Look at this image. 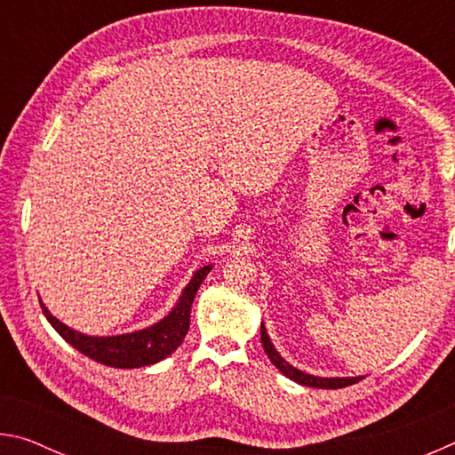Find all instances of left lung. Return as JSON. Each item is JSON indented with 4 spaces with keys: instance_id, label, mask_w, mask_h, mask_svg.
<instances>
[{
    "instance_id": "obj_1",
    "label": "left lung",
    "mask_w": 455,
    "mask_h": 455,
    "mask_svg": "<svg viewBox=\"0 0 455 455\" xmlns=\"http://www.w3.org/2000/svg\"><path fill=\"white\" fill-rule=\"evenodd\" d=\"M260 341H263V347H265V353L268 355V359H271V363L279 369V371L283 375H287L289 379L301 383V385H307V387H319V389H341V387H347V385H353L363 379V377H315V375H309V373H303L301 369L292 367L289 365L287 361H284L279 351H276L273 347L271 339H268L267 335V329L265 325H260Z\"/></svg>"
}]
</instances>
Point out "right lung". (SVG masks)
Wrapping results in <instances>:
<instances>
[{"label": "right lung", "mask_w": 455, "mask_h": 455, "mask_svg": "<svg viewBox=\"0 0 455 455\" xmlns=\"http://www.w3.org/2000/svg\"><path fill=\"white\" fill-rule=\"evenodd\" d=\"M211 273V265L198 268L192 276L187 289L182 291V295L176 303L174 309L166 315L163 321H158L156 325L148 329L134 331V333L116 335V337H90L78 333V331L70 329L64 323L58 321L48 311L42 301V311L45 319L52 323V327L72 345L74 349H78L84 355L98 361V363L108 367H118V369H134L144 367L163 361L164 357L171 355L172 351L182 343V339L187 337L190 327V307L195 301L196 291L200 283L204 281V276Z\"/></svg>", "instance_id": "right-lung-1"}]
</instances>
